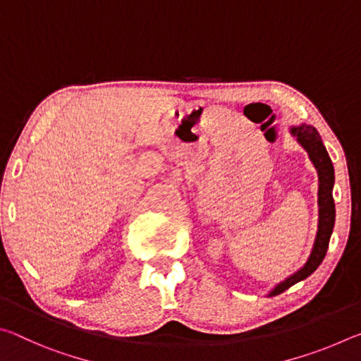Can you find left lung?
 <instances>
[{"mask_svg": "<svg viewBox=\"0 0 361 361\" xmlns=\"http://www.w3.org/2000/svg\"><path fill=\"white\" fill-rule=\"evenodd\" d=\"M291 133L296 137L299 145L309 152L310 161L319 172V229H317V237L314 242V248L310 252V256L305 264L299 269L298 272L293 274L291 277L283 280L274 288L269 296H276L288 290L298 282H301L305 277H309L317 267L322 264L323 258H325L329 237L334 228V218H336V209H334V199H333V186H334V167L331 159H329L326 148L323 146L320 138V133L317 132L315 127L301 124L299 127H293Z\"/></svg>", "mask_w": 361, "mask_h": 361, "instance_id": "8db88e82", "label": "left lung"}]
</instances>
